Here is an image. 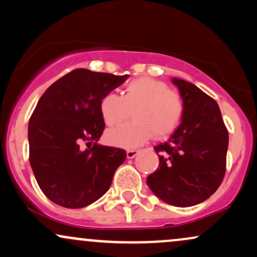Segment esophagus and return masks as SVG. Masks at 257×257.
Here are the masks:
<instances>
[{
  "label": "esophagus",
  "mask_w": 257,
  "mask_h": 257,
  "mask_svg": "<svg viewBox=\"0 0 257 257\" xmlns=\"http://www.w3.org/2000/svg\"><path fill=\"white\" fill-rule=\"evenodd\" d=\"M138 153H139V150H128V151H126V157H128L129 159H132V158H134Z\"/></svg>",
  "instance_id": "1"
}]
</instances>
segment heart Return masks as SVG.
I'll use <instances>...</instances> for the list:
<instances>
[{"label": "heart", "instance_id": "heart-1", "mask_svg": "<svg viewBox=\"0 0 257 257\" xmlns=\"http://www.w3.org/2000/svg\"><path fill=\"white\" fill-rule=\"evenodd\" d=\"M100 114L106 125H118L131 116L134 120L111 129L106 140L114 146L132 149L152 137L163 139L181 123L185 113L184 99L169 89L166 82L152 77L132 79L123 88L122 96L107 93L100 100Z\"/></svg>", "mask_w": 257, "mask_h": 257}]
</instances>
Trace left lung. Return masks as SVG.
<instances>
[{
    "mask_svg": "<svg viewBox=\"0 0 257 257\" xmlns=\"http://www.w3.org/2000/svg\"><path fill=\"white\" fill-rule=\"evenodd\" d=\"M173 83L184 99L185 113L172 138L155 147L159 166L147 185L168 204L185 208L204 202L222 182L228 131L213 98L184 79Z\"/></svg>",
    "mask_w": 257,
    "mask_h": 257,
    "instance_id": "8db88e82",
    "label": "left lung"
}]
</instances>
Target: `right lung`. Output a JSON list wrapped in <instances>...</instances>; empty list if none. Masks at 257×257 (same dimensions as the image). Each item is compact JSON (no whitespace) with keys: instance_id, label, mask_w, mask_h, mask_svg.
Returning a JSON list of instances; mask_svg holds the SVG:
<instances>
[{"instance_id":"add662e5","label":"right lung","mask_w":257,"mask_h":257,"mask_svg":"<svg viewBox=\"0 0 257 257\" xmlns=\"http://www.w3.org/2000/svg\"><path fill=\"white\" fill-rule=\"evenodd\" d=\"M128 77L76 69L38 100L29 120V161L40 188L55 204L83 208L110 188L126 153L96 144L105 129L99 105ZM83 142L93 146L83 152Z\"/></svg>"}]
</instances>
